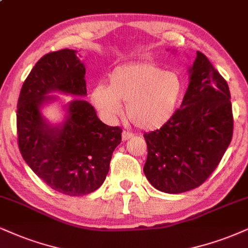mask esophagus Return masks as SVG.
<instances>
[{"label":"esophagus","mask_w":248,"mask_h":248,"mask_svg":"<svg viewBox=\"0 0 248 248\" xmlns=\"http://www.w3.org/2000/svg\"><path fill=\"white\" fill-rule=\"evenodd\" d=\"M132 137H133V134L126 132V131H123V132H122V140H123V141H126V140L132 138Z\"/></svg>","instance_id":"34e87169"}]
</instances>
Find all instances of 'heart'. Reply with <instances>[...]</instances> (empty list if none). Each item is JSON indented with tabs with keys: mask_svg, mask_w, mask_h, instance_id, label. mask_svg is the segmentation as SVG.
Wrapping results in <instances>:
<instances>
[{
	"mask_svg": "<svg viewBox=\"0 0 248 248\" xmlns=\"http://www.w3.org/2000/svg\"><path fill=\"white\" fill-rule=\"evenodd\" d=\"M183 93L176 73L163 71L152 63L119 65L108 76V85L91 91V101L105 121L115 122L124 114L142 130H156L175 116Z\"/></svg>",
	"mask_w": 248,
	"mask_h": 248,
	"instance_id": "obj_1",
	"label": "heart"
}]
</instances>
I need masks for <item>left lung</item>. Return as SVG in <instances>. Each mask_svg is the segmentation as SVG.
Listing matches in <instances>:
<instances>
[{"label": "left lung", "instance_id": "8db88e82", "mask_svg": "<svg viewBox=\"0 0 248 248\" xmlns=\"http://www.w3.org/2000/svg\"><path fill=\"white\" fill-rule=\"evenodd\" d=\"M182 106L160 130L145 133L143 172L158 191H191L216 169L230 145L233 117L227 81L200 51L188 68Z\"/></svg>", "mask_w": 248, "mask_h": 248}]
</instances>
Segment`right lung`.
<instances>
[{"instance_id":"add662e5","label":"right lung","mask_w":248,"mask_h":248,"mask_svg":"<svg viewBox=\"0 0 248 248\" xmlns=\"http://www.w3.org/2000/svg\"><path fill=\"white\" fill-rule=\"evenodd\" d=\"M85 73L76 50L45 55L24 81L17 105L21 156L50 188L70 197L90 194L103 184L122 140L121 127L102 123L82 99L87 95ZM53 93L78 96L63 105L66 115L57 124L42 114L45 105L58 100Z\"/></svg>"}]
</instances>
